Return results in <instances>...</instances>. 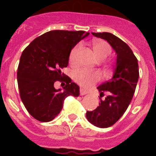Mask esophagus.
I'll return each mask as SVG.
<instances>
[{"label":"esophagus","instance_id":"34e87169","mask_svg":"<svg viewBox=\"0 0 156 156\" xmlns=\"http://www.w3.org/2000/svg\"><path fill=\"white\" fill-rule=\"evenodd\" d=\"M79 93H80L81 95H86V94H87V91L84 90V89H83V88H80V90H79Z\"/></svg>","mask_w":156,"mask_h":156}]
</instances>
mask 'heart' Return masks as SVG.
<instances>
[{
    "mask_svg": "<svg viewBox=\"0 0 156 156\" xmlns=\"http://www.w3.org/2000/svg\"><path fill=\"white\" fill-rule=\"evenodd\" d=\"M93 52L98 60L104 61L111 54L112 48L108 43L104 40H95L92 44ZM81 49L80 45H77L71 50L69 53V63L71 65H75L77 61V56ZM100 75L97 72H92L86 69L76 71L73 73V79L75 82L83 86V87H89L90 86L100 80Z\"/></svg>",
    "mask_w": 156,
    "mask_h": 156,
    "instance_id": "obj_1",
    "label": "heart"
}]
</instances>
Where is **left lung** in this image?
Listing matches in <instances>:
<instances>
[{
	"label": "left lung",
	"mask_w": 156,
	"mask_h": 156,
	"mask_svg": "<svg viewBox=\"0 0 156 156\" xmlns=\"http://www.w3.org/2000/svg\"><path fill=\"white\" fill-rule=\"evenodd\" d=\"M92 35L107 40L117 55L112 78L97 87L100 97L104 93L108 95L104 100L100 99V105L95 110L86 113L92 125L108 128L123 116L132 100L139 77L138 59L127 44L116 35L108 32H92Z\"/></svg>",
	"instance_id": "8db88e82"
}]
</instances>
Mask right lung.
Segmentation results:
<instances>
[{"mask_svg": "<svg viewBox=\"0 0 156 156\" xmlns=\"http://www.w3.org/2000/svg\"><path fill=\"white\" fill-rule=\"evenodd\" d=\"M90 33L84 30H51L33 40L23 50L17 78L21 100L35 119L51 121L63 108L69 95L78 97L79 87L61 72L67 67L71 50ZM64 80L62 90L54 83Z\"/></svg>", "mask_w": 156, "mask_h": 156, "instance_id": "1", "label": "right lung"}]
</instances>
